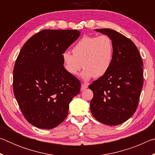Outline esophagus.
<instances>
[{
    "mask_svg": "<svg viewBox=\"0 0 155 155\" xmlns=\"http://www.w3.org/2000/svg\"><path fill=\"white\" fill-rule=\"evenodd\" d=\"M88 87V85H87V84H85V83H82L81 84V91H83L86 90Z\"/></svg>",
    "mask_w": 155,
    "mask_h": 155,
    "instance_id": "1",
    "label": "esophagus"
}]
</instances>
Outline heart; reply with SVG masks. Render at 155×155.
<instances>
[{
	"label": "heart",
	"instance_id": "heart-1",
	"mask_svg": "<svg viewBox=\"0 0 155 155\" xmlns=\"http://www.w3.org/2000/svg\"><path fill=\"white\" fill-rule=\"evenodd\" d=\"M72 54L68 52L62 55L65 70L71 75L81 73L83 80L88 81L94 77H103L108 72L114 55V46L108 35L85 36L72 48Z\"/></svg>",
	"mask_w": 155,
	"mask_h": 155
}]
</instances>
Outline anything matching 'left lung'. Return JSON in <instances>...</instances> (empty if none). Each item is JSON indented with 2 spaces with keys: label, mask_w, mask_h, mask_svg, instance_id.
Masks as SVG:
<instances>
[{
  "label": "left lung",
  "mask_w": 155,
  "mask_h": 155,
  "mask_svg": "<svg viewBox=\"0 0 155 155\" xmlns=\"http://www.w3.org/2000/svg\"><path fill=\"white\" fill-rule=\"evenodd\" d=\"M96 31L111 39L114 55L108 72L89 86L94 94L90 110L100 122L118 125L129 119L137 108L143 83V64L130 39L110 28Z\"/></svg>",
  "instance_id": "left-lung-1"
}]
</instances>
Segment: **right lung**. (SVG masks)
<instances>
[{
	"label": "right lung",
	"instance_id": "right-lung-1",
	"mask_svg": "<svg viewBox=\"0 0 155 155\" xmlns=\"http://www.w3.org/2000/svg\"><path fill=\"white\" fill-rule=\"evenodd\" d=\"M80 35L77 30L45 29L21 49L14 68L13 89L23 115L34 127L51 129L67 117L81 83L64 66L62 55Z\"/></svg>",
	"mask_w": 155,
	"mask_h": 155
}]
</instances>
